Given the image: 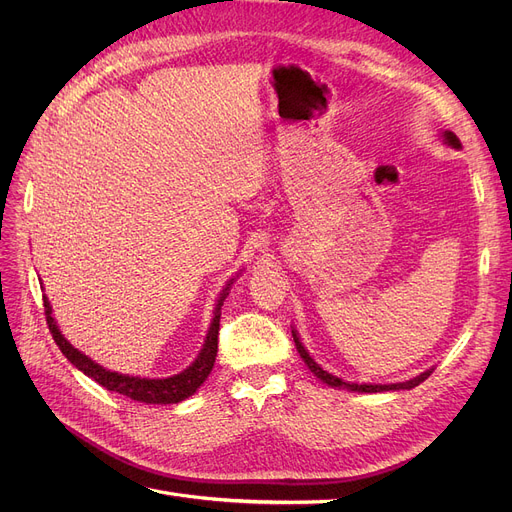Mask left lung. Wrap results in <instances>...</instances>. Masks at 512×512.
I'll use <instances>...</instances> for the list:
<instances>
[{
  "label": "left lung",
  "instance_id": "8db88e82",
  "mask_svg": "<svg viewBox=\"0 0 512 512\" xmlns=\"http://www.w3.org/2000/svg\"><path fill=\"white\" fill-rule=\"evenodd\" d=\"M442 137H444V141L450 145V147H454V149H461V141L456 139V134L454 132H450V130H446V132H442ZM292 338H294V344H297V351H299V355H301V359L305 361V365L317 375V378L324 382V384H328V386H332V388H346V390H353V392H388V390H411V388H415V386H419L421 382H425L429 375H432V371L434 369H427V371H423L421 375H417V378H413V380H409V382H400V384H348V382H344V380H340V378H336V375H332V373H328V371H324L321 369L313 359H311V355L305 351V346H303V342L299 340V336H297V332L292 330Z\"/></svg>",
  "mask_w": 512,
  "mask_h": 512
}]
</instances>
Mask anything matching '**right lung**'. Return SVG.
I'll list each match as a JSON object with an SVG mask.
<instances>
[{
	"label": "right lung",
	"instance_id": "right-lung-1",
	"mask_svg": "<svg viewBox=\"0 0 512 512\" xmlns=\"http://www.w3.org/2000/svg\"><path fill=\"white\" fill-rule=\"evenodd\" d=\"M234 282V278L226 284V288L222 290V297L218 299V305H215V315L209 326V332L205 336V344L201 348L199 357L193 361V365H188L182 373L172 375V378L166 380H147V378H134V375H122L116 371H107L101 365H97L95 361H91L87 355H83L80 351L62 336V332L58 330V324L51 317V307L47 297H43V307H45V319L49 332L56 340V344L60 346L62 355L76 367L83 371L85 375H89L91 380H95L97 384H101L103 388L124 394L132 400L139 402H147V405H176V402L193 396L197 392V388L207 380V375L213 369L215 357H218V334H220V309L224 305V299L228 294L230 284Z\"/></svg>",
	"mask_w": 512,
	"mask_h": 512
}]
</instances>
